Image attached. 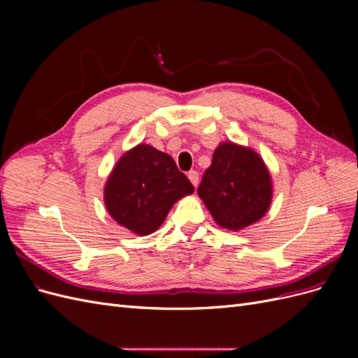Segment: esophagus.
<instances>
[{
	"instance_id": "obj_1",
	"label": "esophagus",
	"mask_w": 358,
	"mask_h": 358,
	"mask_svg": "<svg viewBox=\"0 0 358 358\" xmlns=\"http://www.w3.org/2000/svg\"><path fill=\"white\" fill-rule=\"evenodd\" d=\"M188 179L191 180V183H192L194 187H197V185H199V171L191 170V171L188 173Z\"/></svg>"
}]
</instances>
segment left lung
<instances>
[{
	"instance_id": "1",
	"label": "left lung",
	"mask_w": 358,
	"mask_h": 358,
	"mask_svg": "<svg viewBox=\"0 0 358 358\" xmlns=\"http://www.w3.org/2000/svg\"><path fill=\"white\" fill-rule=\"evenodd\" d=\"M197 192L216 222L224 229L241 230L267 212L272 182L263 159L254 150L221 143Z\"/></svg>"
}]
</instances>
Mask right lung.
I'll return each instance as SVG.
<instances>
[{"instance_id":"1","label":"right lung","mask_w":358,"mask_h":358,"mask_svg":"<svg viewBox=\"0 0 358 358\" xmlns=\"http://www.w3.org/2000/svg\"><path fill=\"white\" fill-rule=\"evenodd\" d=\"M194 191L175 159L149 145H138L117 161L104 188L112 218L136 234H150L171 206Z\"/></svg>"}]
</instances>
